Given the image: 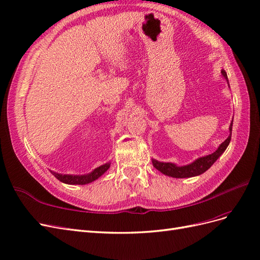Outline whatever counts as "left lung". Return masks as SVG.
Wrapping results in <instances>:
<instances>
[{
	"label": "left lung",
	"instance_id": "1",
	"mask_svg": "<svg viewBox=\"0 0 260 260\" xmlns=\"http://www.w3.org/2000/svg\"><path fill=\"white\" fill-rule=\"evenodd\" d=\"M221 74L225 78L228 84H229V81H228V77H226V74L224 70H221ZM232 124H233V120L229 127L230 136L225 139L224 142H222L219 145V147L212 154H209V155L204 156V157H200V158L194 160L191 164L185 165V166H177V165L172 164V162H162V161H158L156 159H152L153 166L157 170H159L161 174L172 177V178H191V177L200 176V175L204 174V172L208 170L212 166V165H214V162L219 158L220 156H221V154L226 149L228 145H229L230 141H231Z\"/></svg>",
	"mask_w": 260,
	"mask_h": 260
}]
</instances>
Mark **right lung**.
I'll list each match as a JSON object with an SVG mask.
<instances>
[{"mask_svg": "<svg viewBox=\"0 0 260 260\" xmlns=\"http://www.w3.org/2000/svg\"><path fill=\"white\" fill-rule=\"evenodd\" d=\"M109 166H111V162H107L102 165V166L98 167L94 169L92 172L88 175H83V176H74V175H61V174H57V172L51 171V174L58 179L60 182L66 183V184H88L93 182L94 180L99 179L102 175L105 174V172L108 170Z\"/></svg>", "mask_w": 260, "mask_h": 260, "instance_id": "right-lung-1", "label": "right lung"}]
</instances>
